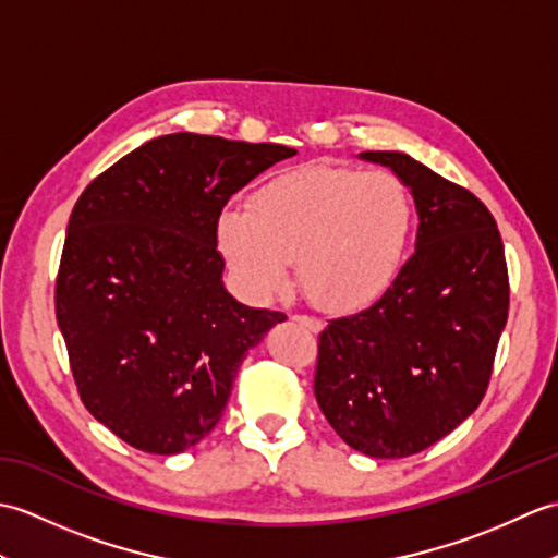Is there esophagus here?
<instances>
[{"mask_svg": "<svg viewBox=\"0 0 558 558\" xmlns=\"http://www.w3.org/2000/svg\"><path fill=\"white\" fill-rule=\"evenodd\" d=\"M292 322H300L302 326H306L312 330V333H318V330L324 328V324L318 322V318H312V316H292Z\"/></svg>", "mask_w": 558, "mask_h": 558, "instance_id": "1", "label": "esophagus"}]
</instances>
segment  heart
<instances>
[{
	"label": "heart",
	"instance_id": "obj_1",
	"mask_svg": "<svg viewBox=\"0 0 558 558\" xmlns=\"http://www.w3.org/2000/svg\"><path fill=\"white\" fill-rule=\"evenodd\" d=\"M412 230L414 204L400 177L314 165L272 177L248 208H225L216 242L248 302L276 298L298 258L306 298L318 310L350 314L393 286Z\"/></svg>",
	"mask_w": 558,
	"mask_h": 558
}]
</instances>
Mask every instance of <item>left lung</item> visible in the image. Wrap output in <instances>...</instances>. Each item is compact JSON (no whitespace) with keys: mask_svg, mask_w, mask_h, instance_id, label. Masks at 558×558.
I'll use <instances>...</instances> for the list:
<instances>
[{"mask_svg":"<svg viewBox=\"0 0 558 558\" xmlns=\"http://www.w3.org/2000/svg\"><path fill=\"white\" fill-rule=\"evenodd\" d=\"M393 170L420 216L414 254L381 300L318 336L316 402L350 448L408 458L465 422L487 393L508 318V270L482 201L398 150Z\"/></svg>","mask_w":558,"mask_h":558,"instance_id":"1","label":"left lung"}]
</instances>
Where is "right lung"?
I'll use <instances>...</instances> for the list:
<instances>
[{"label": "right lung", "instance_id": "obj_1", "mask_svg": "<svg viewBox=\"0 0 558 558\" xmlns=\"http://www.w3.org/2000/svg\"><path fill=\"white\" fill-rule=\"evenodd\" d=\"M294 148L168 134L96 177L71 210L54 310L83 405L138 450L174 456L222 417L246 352L286 314L222 286L216 222Z\"/></svg>", "mask_w": 558, "mask_h": 558}]
</instances>
